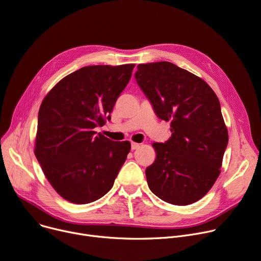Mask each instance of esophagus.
<instances>
[{
  "label": "esophagus",
  "mask_w": 261,
  "mask_h": 261,
  "mask_svg": "<svg viewBox=\"0 0 261 261\" xmlns=\"http://www.w3.org/2000/svg\"><path fill=\"white\" fill-rule=\"evenodd\" d=\"M130 147H132V149H133V150H135V149H137V148H139V147H140V144H139V143H135V142H132V144H130Z\"/></svg>",
  "instance_id": "obj_1"
}]
</instances>
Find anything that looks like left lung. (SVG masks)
<instances>
[{"label":"left lung","instance_id":"1","mask_svg":"<svg viewBox=\"0 0 261 261\" xmlns=\"http://www.w3.org/2000/svg\"><path fill=\"white\" fill-rule=\"evenodd\" d=\"M135 78L156 116L171 122V137L152 145L148 187L166 203L190 205L220 173L229 137L219 100L202 78L169 62L139 65Z\"/></svg>","mask_w":261,"mask_h":261}]
</instances>
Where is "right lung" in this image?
<instances>
[{"label": "right lung", "instance_id": "1", "mask_svg": "<svg viewBox=\"0 0 261 261\" xmlns=\"http://www.w3.org/2000/svg\"><path fill=\"white\" fill-rule=\"evenodd\" d=\"M135 65L88 66L63 78L38 111L35 156L52 187L74 204L102 197L130 150L128 141L96 135L111 120Z\"/></svg>", "mask_w": 261, "mask_h": 261}]
</instances>
